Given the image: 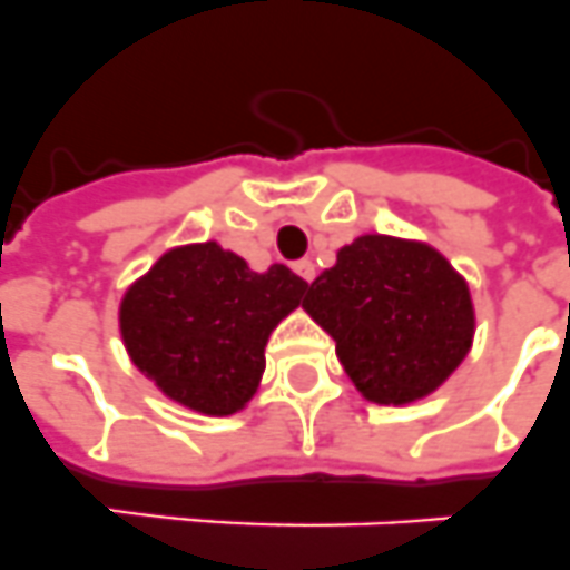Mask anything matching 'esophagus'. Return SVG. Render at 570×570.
<instances>
[{"label": "esophagus", "instance_id": "esophagus-1", "mask_svg": "<svg viewBox=\"0 0 570 570\" xmlns=\"http://www.w3.org/2000/svg\"><path fill=\"white\" fill-rule=\"evenodd\" d=\"M295 272H298V275L304 277V281H307V284H313V277H315V263L309 261V257H304V261L295 263Z\"/></svg>", "mask_w": 570, "mask_h": 570}]
</instances>
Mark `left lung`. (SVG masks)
<instances>
[{"label":"left lung","instance_id":"left-lung-1","mask_svg":"<svg viewBox=\"0 0 570 570\" xmlns=\"http://www.w3.org/2000/svg\"><path fill=\"white\" fill-rule=\"evenodd\" d=\"M304 309L336 342L367 403H420L455 374L475 338L466 277L425 240L358 234L309 284Z\"/></svg>","mask_w":570,"mask_h":570}]
</instances>
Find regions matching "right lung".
I'll return each mask as SVG.
<instances>
[{"label": "right lung", "instance_id": "add662e5", "mask_svg": "<svg viewBox=\"0 0 570 570\" xmlns=\"http://www.w3.org/2000/svg\"><path fill=\"white\" fill-rule=\"evenodd\" d=\"M307 286L284 263L255 272L217 240L185 243L124 289L118 330L132 365L170 403L232 417L252 403L269 336Z\"/></svg>", "mask_w": 570, "mask_h": 570}]
</instances>
